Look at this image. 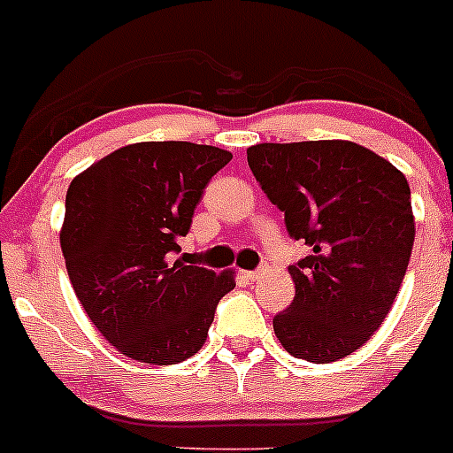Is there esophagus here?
I'll return each instance as SVG.
<instances>
[{"label":"esophagus","mask_w":453,"mask_h":453,"mask_svg":"<svg viewBox=\"0 0 453 453\" xmlns=\"http://www.w3.org/2000/svg\"><path fill=\"white\" fill-rule=\"evenodd\" d=\"M243 277H246L248 281H259V279L264 277V270H243Z\"/></svg>","instance_id":"34e87169"}]
</instances>
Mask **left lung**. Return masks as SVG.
Wrapping results in <instances>:
<instances>
[{
  "label": "left lung",
  "instance_id": "8db88e82",
  "mask_svg": "<svg viewBox=\"0 0 453 453\" xmlns=\"http://www.w3.org/2000/svg\"><path fill=\"white\" fill-rule=\"evenodd\" d=\"M248 165L311 255L290 265L295 299L273 319L295 357L337 362L384 322L411 257V189L400 169L350 141L261 142Z\"/></svg>",
  "mask_w": 453,
  "mask_h": 453
}]
</instances>
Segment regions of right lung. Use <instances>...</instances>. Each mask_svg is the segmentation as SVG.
<instances>
[{"label": "right lung", "mask_w": 453, "mask_h": 453, "mask_svg": "<svg viewBox=\"0 0 453 453\" xmlns=\"http://www.w3.org/2000/svg\"><path fill=\"white\" fill-rule=\"evenodd\" d=\"M230 160L212 145L134 142L71 180L60 230L71 286L100 335L131 360L192 357L234 288L232 270L174 259L203 189Z\"/></svg>", "instance_id": "obj_1"}]
</instances>
